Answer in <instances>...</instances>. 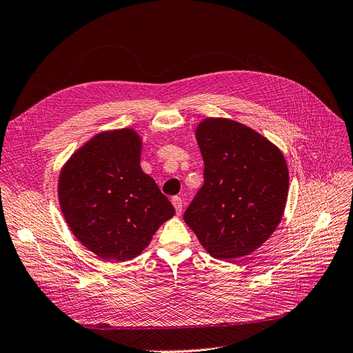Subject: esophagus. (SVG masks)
I'll return each mask as SVG.
<instances>
[{
  "label": "esophagus",
  "mask_w": 353,
  "mask_h": 353,
  "mask_svg": "<svg viewBox=\"0 0 353 353\" xmlns=\"http://www.w3.org/2000/svg\"><path fill=\"white\" fill-rule=\"evenodd\" d=\"M172 202H173V205L176 208V214L180 215L181 214V207H183V201H181L180 196H173Z\"/></svg>",
  "instance_id": "1"
}]
</instances>
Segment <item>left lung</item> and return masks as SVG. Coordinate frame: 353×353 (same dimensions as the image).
Instances as JSON below:
<instances>
[{
    "label": "left lung",
    "instance_id": "1",
    "mask_svg": "<svg viewBox=\"0 0 353 353\" xmlns=\"http://www.w3.org/2000/svg\"><path fill=\"white\" fill-rule=\"evenodd\" d=\"M195 134L205 164L203 185L183 219L211 256L249 255L281 221L286 160L263 134L234 120L205 119Z\"/></svg>",
    "mask_w": 353,
    "mask_h": 353
}]
</instances>
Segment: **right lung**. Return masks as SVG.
I'll use <instances>...</instances> for the list:
<instances>
[{
	"mask_svg": "<svg viewBox=\"0 0 353 353\" xmlns=\"http://www.w3.org/2000/svg\"><path fill=\"white\" fill-rule=\"evenodd\" d=\"M141 148L133 129L102 132L79 148L60 173L65 223L79 242L105 261L138 256L176 212L142 172Z\"/></svg>",
	"mask_w": 353,
	"mask_h": 353,
	"instance_id": "1",
	"label": "right lung"
}]
</instances>
